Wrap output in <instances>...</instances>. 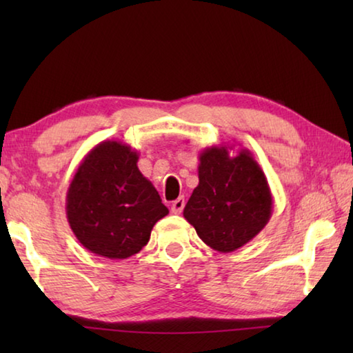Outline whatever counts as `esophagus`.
<instances>
[{
  "label": "esophagus",
  "mask_w": 353,
  "mask_h": 353,
  "mask_svg": "<svg viewBox=\"0 0 353 353\" xmlns=\"http://www.w3.org/2000/svg\"><path fill=\"white\" fill-rule=\"evenodd\" d=\"M183 207H185V199L179 198L171 204V212L174 214H181L182 210H183Z\"/></svg>",
  "instance_id": "34e87169"
}]
</instances>
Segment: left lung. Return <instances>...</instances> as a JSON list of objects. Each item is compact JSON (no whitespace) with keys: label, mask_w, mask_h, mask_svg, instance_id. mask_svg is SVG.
I'll return each mask as SVG.
<instances>
[{"label":"left lung","mask_w":353,"mask_h":353,"mask_svg":"<svg viewBox=\"0 0 353 353\" xmlns=\"http://www.w3.org/2000/svg\"><path fill=\"white\" fill-rule=\"evenodd\" d=\"M229 146L205 148L199 154V183L183 218L207 246L229 254L243 248L265 229L272 214V194L254 155Z\"/></svg>","instance_id":"obj_1"}]
</instances>
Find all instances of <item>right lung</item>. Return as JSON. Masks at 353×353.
Wrapping results in <instances>:
<instances>
[{"instance_id": "1", "label": "right lung", "mask_w": 353, "mask_h": 353, "mask_svg": "<svg viewBox=\"0 0 353 353\" xmlns=\"http://www.w3.org/2000/svg\"><path fill=\"white\" fill-rule=\"evenodd\" d=\"M137 162L139 152L129 145L101 141L70 182V227L82 246L99 256L123 260L140 252L155 223L170 213Z\"/></svg>"}]
</instances>
